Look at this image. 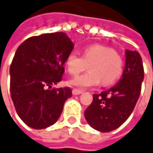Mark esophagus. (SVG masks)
Here are the masks:
<instances>
[{"instance_id":"1","label":"esophagus","mask_w":153,"mask_h":153,"mask_svg":"<svg viewBox=\"0 0 153 153\" xmlns=\"http://www.w3.org/2000/svg\"><path fill=\"white\" fill-rule=\"evenodd\" d=\"M71 92H72V94H73V95H79V94H82V91H81V90H77V89H73Z\"/></svg>"}]
</instances>
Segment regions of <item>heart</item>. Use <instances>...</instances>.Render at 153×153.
I'll return each mask as SVG.
<instances>
[{"label":"heart","instance_id":"1","mask_svg":"<svg viewBox=\"0 0 153 153\" xmlns=\"http://www.w3.org/2000/svg\"><path fill=\"white\" fill-rule=\"evenodd\" d=\"M89 71L72 79L70 84L80 89L92 87L102 82L104 85L115 82L123 73V61L111 48L94 44L83 51L82 57L77 52H71L66 58L65 65L71 75H78L87 68Z\"/></svg>","mask_w":153,"mask_h":153}]
</instances>
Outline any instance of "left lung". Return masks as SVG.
Instances as JSON below:
<instances>
[{
    "label": "left lung",
    "instance_id": "8db88e82",
    "mask_svg": "<svg viewBox=\"0 0 153 153\" xmlns=\"http://www.w3.org/2000/svg\"><path fill=\"white\" fill-rule=\"evenodd\" d=\"M143 77L140 53L127 50L122 79L110 90L93 94V101L84 112L88 123L102 132L113 131L124 123L140 97Z\"/></svg>",
    "mask_w": 153,
    "mask_h": 153
}]
</instances>
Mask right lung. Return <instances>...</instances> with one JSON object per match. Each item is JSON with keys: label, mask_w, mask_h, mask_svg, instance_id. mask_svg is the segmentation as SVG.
Here are the masks:
<instances>
[{"label": "right lung", "mask_w": 153, "mask_h": 153, "mask_svg": "<svg viewBox=\"0 0 153 153\" xmlns=\"http://www.w3.org/2000/svg\"><path fill=\"white\" fill-rule=\"evenodd\" d=\"M72 49L64 32L32 36L18 47L10 67V96L17 114L29 127L40 130L54 124L71 97L69 87L51 88L62 81Z\"/></svg>", "instance_id": "right-lung-1"}]
</instances>
